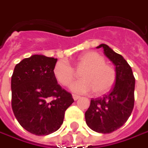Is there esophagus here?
Here are the masks:
<instances>
[{
	"mask_svg": "<svg viewBox=\"0 0 148 148\" xmlns=\"http://www.w3.org/2000/svg\"><path fill=\"white\" fill-rule=\"evenodd\" d=\"M73 98H74V101H76V100H78V99H79V98H80V96H78V95L73 94Z\"/></svg>",
	"mask_w": 148,
	"mask_h": 148,
	"instance_id": "esophagus-1",
	"label": "esophagus"
}]
</instances>
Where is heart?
Wrapping results in <instances>:
<instances>
[{"instance_id":"heart-1","label":"heart","mask_w":148,"mask_h":148,"mask_svg":"<svg viewBox=\"0 0 148 148\" xmlns=\"http://www.w3.org/2000/svg\"><path fill=\"white\" fill-rule=\"evenodd\" d=\"M78 68H84L80 77L70 84V90L75 93L92 92L97 95L105 94L112 88L115 82L114 68L106 63L105 58L96 51H88L79 56L76 61ZM53 74L59 84L68 86L75 75L74 69L64 60L57 61L53 67Z\"/></svg>"}]
</instances>
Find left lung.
Returning a JSON list of instances; mask_svg holds the SVG:
<instances>
[{
    "instance_id": "left-lung-1",
    "label": "left lung",
    "mask_w": 148,
    "mask_h": 148,
    "mask_svg": "<svg viewBox=\"0 0 148 148\" xmlns=\"http://www.w3.org/2000/svg\"><path fill=\"white\" fill-rule=\"evenodd\" d=\"M101 47L115 65V83L108 94L91 100L89 108L85 112V120L95 132L110 134L125 125L133 111L135 79L130 65L121 55L106 44L97 47Z\"/></svg>"
}]
</instances>
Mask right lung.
<instances>
[{
	"label": "right lung",
	"instance_id": "add662e5",
	"mask_svg": "<svg viewBox=\"0 0 148 148\" xmlns=\"http://www.w3.org/2000/svg\"><path fill=\"white\" fill-rule=\"evenodd\" d=\"M57 59L33 55L14 67L11 77V106L24 130L33 134L47 135L63 124L64 112L74 102L53 74Z\"/></svg>",
	"mask_w": 148,
	"mask_h": 148
}]
</instances>
